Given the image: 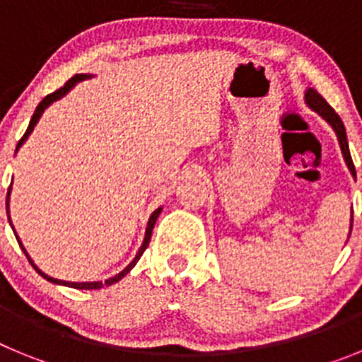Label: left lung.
Returning a JSON list of instances; mask_svg holds the SVG:
<instances>
[{
  "label": "left lung",
  "mask_w": 362,
  "mask_h": 362,
  "mask_svg": "<svg viewBox=\"0 0 362 362\" xmlns=\"http://www.w3.org/2000/svg\"><path fill=\"white\" fill-rule=\"evenodd\" d=\"M305 101L312 110L317 112L319 116L325 117V119L332 124V129H334L335 134H337L339 145H341V152H343L344 156V161H346L351 175H356V166H354V161H351V156H350V148H348L346 130H344V124L343 121H341V117L335 114V110L330 107V105L326 103V99L322 98L317 90H313V88H308V90H306ZM351 223H354V210H351Z\"/></svg>",
  "instance_id": "left-lung-1"
}]
</instances>
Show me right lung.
I'll use <instances>...</instances> for the list:
<instances>
[{
  "label": "right lung",
  "instance_id": "obj_1",
  "mask_svg": "<svg viewBox=\"0 0 362 362\" xmlns=\"http://www.w3.org/2000/svg\"><path fill=\"white\" fill-rule=\"evenodd\" d=\"M86 78H90V76H86V74H76V76H74V78H70L69 81H66L65 85H63L62 88H59V90L52 92V94H49V95H47V98H43V101H41V103L37 105V108H36V112H34V116H32L30 123H28L27 132H25V134H23V137H21V139H19V143H18V146H16V150H18L19 146L23 145L25 141H27V137L30 136V132H32V130H34V127H36V123H37V121H40V117H41V114H43V112H45V108L49 107L50 103H54V101H57V99H62L63 95H65L66 92H69L70 88H72V86L76 85V83H78V81H83V79H86ZM11 190H12V183H11V188H8V192H6V216H8V223H11V226H12L11 214H8V201H11ZM161 210H163V209L153 210V214H152V216H150L148 225H146L145 239H143L141 248H139V250H137V254H136V257H134L132 263H130L129 267L124 268L123 272H119V274H117V276H114V277H110V279L105 281V283H101V281H92V283H70V281L54 279V277H50V276H47V274H43V272H41L40 268H37L36 264H34V261H32L30 255L27 254V250H25V246L21 245V241H19L18 235H16V239H18L19 246H21V250H23V252H25V255H27L28 263L32 264V268H34V270H36L37 274H40V276L43 277V279L50 281V283H54V284H63V286H70V288H79V290H98V288H103V286H110V284H114V283H117V281H121V279H123L124 276H127V274H129L130 270H132L134 267H136V263H137V261H139V257H141V255H143V252L146 250V246H148L150 238H152L153 225H156V221H158V217H159V214H161ZM12 230H14V226H12ZM14 233H16V230H14Z\"/></svg>",
  "mask_w": 362,
  "mask_h": 362
}]
</instances>
